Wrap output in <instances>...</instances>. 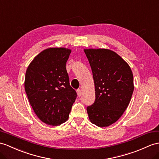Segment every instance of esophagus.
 <instances>
[{
	"label": "esophagus",
	"instance_id": "obj_1",
	"mask_svg": "<svg viewBox=\"0 0 159 159\" xmlns=\"http://www.w3.org/2000/svg\"><path fill=\"white\" fill-rule=\"evenodd\" d=\"M77 96H79V97H80L81 96H82V90H81V89H77Z\"/></svg>",
	"mask_w": 159,
	"mask_h": 159
}]
</instances>
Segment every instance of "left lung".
Segmentation results:
<instances>
[{"label": "left lung", "mask_w": 159, "mask_h": 159, "mask_svg": "<svg viewBox=\"0 0 159 159\" xmlns=\"http://www.w3.org/2000/svg\"><path fill=\"white\" fill-rule=\"evenodd\" d=\"M95 86V101L87 107L90 121L100 127L109 126L121 117L134 92L130 67L117 53L108 49H84Z\"/></svg>", "instance_id": "left-lung-1"}]
</instances>
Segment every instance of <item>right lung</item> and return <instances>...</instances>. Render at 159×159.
<instances>
[{"label":"right lung","instance_id":"1","mask_svg":"<svg viewBox=\"0 0 159 159\" xmlns=\"http://www.w3.org/2000/svg\"><path fill=\"white\" fill-rule=\"evenodd\" d=\"M70 53L65 48L46 49L26 71L24 85L30 103L38 117L50 125L67 121L77 98L65 67Z\"/></svg>","mask_w":159,"mask_h":159}]
</instances>
